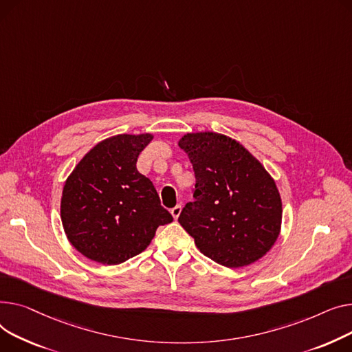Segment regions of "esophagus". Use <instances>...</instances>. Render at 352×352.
<instances>
[{"instance_id":"esophagus-1","label":"esophagus","mask_w":352,"mask_h":352,"mask_svg":"<svg viewBox=\"0 0 352 352\" xmlns=\"http://www.w3.org/2000/svg\"><path fill=\"white\" fill-rule=\"evenodd\" d=\"M180 212H182V206H180V204H176L175 208L170 210V213H172V216H173L175 219H177V217L180 216Z\"/></svg>"}]
</instances>
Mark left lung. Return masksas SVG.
Here are the masks:
<instances>
[{
  "instance_id": "1",
  "label": "left lung",
  "mask_w": 352,
  "mask_h": 352,
  "mask_svg": "<svg viewBox=\"0 0 352 352\" xmlns=\"http://www.w3.org/2000/svg\"><path fill=\"white\" fill-rule=\"evenodd\" d=\"M196 184L179 223L200 253L230 267L249 265L276 243L281 199L272 176L243 144L220 133H188L179 140Z\"/></svg>"
}]
</instances>
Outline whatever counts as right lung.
<instances>
[{"instance_id": "add662e5", "label": "right lung", "mask_w": 352, "mask_h": 352, "mask_svg": "<svg viewBox=\"0 0 352 352\" xmlns=\"http://www.w3.org/2000/svg\"><path fill=\"white\" fill-rule=\"evenodd\" d=\"M152 135H118L102 140L68 177L60 219L68 240L85 257L120 264L142 253L159 226L173 221L153 183L138 172Z\"/></svg>"}]
</instances>
